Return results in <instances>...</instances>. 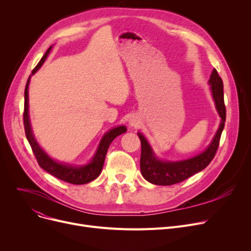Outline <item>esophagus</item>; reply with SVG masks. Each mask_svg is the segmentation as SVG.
I'll list each match as a JSON object with an SVG mask.
<instances>
[{"label":"esophagus","instance_id":"34e87169","mask_svg":"<svg viewBox=\"0 0 251 251\" xmlns=\"http://www.w3.org/2000/svg\"><path fill=\"white\" fill-rule=\"evenodd\" d=\"M129 124L131 125V127H138L140 124V119L137 116H132L130 118Z\"/></svg>","mask_w":251,"mask_h":251}]
</instances>
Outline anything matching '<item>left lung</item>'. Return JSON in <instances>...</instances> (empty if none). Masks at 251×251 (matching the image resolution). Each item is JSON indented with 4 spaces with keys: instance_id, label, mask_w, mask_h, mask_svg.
Listing matches in <instances>:
<instances>
[{
    "instance_id": "8db88e82",
    "label": "left lung",
    "mask_w": 251,
    "mask_h": 251,
    "mask_svg": "<svg viewBox=\"0 0 251 251\" xmlns=\"http://www.w3.org/2000/svg\"><path fill=\"white\" fill-rule=\"evenodd\" d=\"M212 88L213 98L216 103L217 111L221 117L219 129L210 142L207 149L201 154L191 157L188 160L179 162L161 161L154 155L148 140L141 133H137L141 141V155H140V170L144 179L155 185H173L180 183L192 175L201 172L212 162L218 151L221 135L226 121V107L224 102L223 80L219 76L216 69L213 70L208 80Z\"/></svg>"
}]
</instances>
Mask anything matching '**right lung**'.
<instances>
[{
	"instance_id": "1",
	"label": "right lung",
	"mask_w": 251,
	"mask_h": 251,
	"mask_svg": "<svg viewBox=\"0 0 251 251\" xmlns=\"http://www.w3.org/2000/svg\"><path fill=\"white\" fill-rule=\"evenodd\" d=\"M52 47V46H51ZM51 47L48 49L46 51V54L42 58V60L39 61V63L35 66V68L32 70L31 75H33L39 68L42 67V65L46 61L49 52L51 50ZM30 81V76L28 78L27 82H26L25 85V91H24V112H23V123H24V130H25V135L26 138H27L30 147L32 149V151L34 153L35 159L39 165V167L43 168L45 171H47L48 173L50 175L55 176L56 178L68 182L71 184H75V185H80V184H86L92 180H95L98 178L102 170V166L104 163L105 159V154H107L108 149L110 147L111 142L120 134L126 132L127 128L125 126H119L116 128L111 129L109 132L105 133L103 137L101 138L100 146L98 148V151L95 154V156L92 157V160L89 164L85 166H80V167H74V166H69V165H64L61 163H58L54 161L52 159L43 151V149L38 146V143L36 142L31 126H30V121H29V115H28V85Z\"/></svg>"
}]
</instances>
